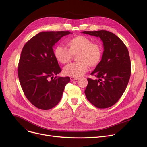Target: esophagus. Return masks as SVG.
<instances>
[{
  "mask_svg": "<svg viewBox=\"0 0 147 147\" xmlns=\"http://www.w3.org/2000/svg\"><path fill=\"white\" fill-rule=\"evenodd\" d=\"M79 78H74V77H70V80H71V81H73V80H78Z\"/></svg>",
  "mask_w": 147,
  "mask_h": 147,
  "instance_id": "obj_1",
  "label": "esophagus"
}]
</instances>
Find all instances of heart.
Wrapping results in <instances>:
<instances>
[{
  "instance_id": "b5f03b06",
  "label": "heart",
  "mask_w": 147,
  "mask_h": 147,
  "mask_svg": "<svg viewBox=\"0 0 147 147\" xmlns=\"http://www.w3.org/2000/svg\"><path fill=\"white\" fill-rule=\"evenodd\" d=\"M68 48L63 46H57L54 49L55 59L62 64L70 63L74 55L78 61L65 67V75L78 78L85 73L90 67L98 66L102 58L103 50L101 45L97 42H92L90 38L79 35L69 38L66 42Z\"/></svg>"
}]
</instances>
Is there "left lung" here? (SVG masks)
<instances>
[{
    "label": "left lung",
    "instance_id": "obj_1",
    "mask_svg": "<svg viewBox=\"0 0 147 147\" xmlns=\"http://www.w3.org/2000/svg\"><path fill=\"white\" fill-rule=\"evenodd\" d=\"M82 33L99 37L103 42L102 60L90 74L98 79L88 78L84 93L92 104L106 109L119 101L127 86L131 74L129 51L120 38L109 31Z\"/></svg>",
    "mask_w": 147,
    "mask_h": 147
}]
</instances>
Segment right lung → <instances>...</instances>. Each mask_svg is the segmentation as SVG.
Returning a JSON list of instances; mask_svg holds the SVG:
<instances>
[{
  "label": "right lung",
  "mask_w": 147,
  "mask_h": 147,
  "mask_svg": "<svg viewBox=\"0 0 147 147\" xmlns=\"http://www.w3.org/2000/svg\"><path fill=\"white\" fill-rule=\"evenodd\" d=\"M70 33L68 31L43 32L24 45L18 65V75L23 92L38 109L47 110L57 105L62 98L69 77H57L61 68L54 57L53 46Z\"/></svg>",
  "instance_id": "obj_1"
}]
</instances>
